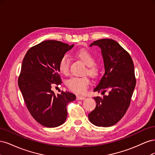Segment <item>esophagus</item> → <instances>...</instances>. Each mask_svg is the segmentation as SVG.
Instances as JSON below:
<instances>
[{"instance_id": "34e87169", "label": "esophagus", "mask_w": 155, "mask_h": 155, "mask_svg": "<svg viewBox=\"0 0 155 155\" xmlns=\"http://www.w3.org/2000/svg\"><path fill=\"white\" fill-rule=\"evenodd\" d=\"M85 98L86 97L85 96H77V97H76V99L78 100H85Z\"/></svg>"}]
</instances>
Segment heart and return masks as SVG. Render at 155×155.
<instances>
[{"instance_id":"obj_1","label":"heart","mask_w":155,"mask_h":155,"mask_svg":"<svg viewBox=\"0 0 155 155\" xmlns=\"http://www.w3.org/2000/svg\"><path fill=\"white\" fill-rule=\"evenodd\" d=\"M77 56L87 65L85 72L91 77H96L100 72V67L95 63L94 55L86 50H79L77 52ZM59 71L67 75L69 72V59L67 55H64L61 59L59 63ZM90 84V80L87 76L72 77L67 81V86L74 92L78 94L85 93Z\"/></svg>"}]
</instances>
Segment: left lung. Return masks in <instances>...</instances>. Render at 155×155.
Masks as SVG:
<instances>
[{"mask_svg":"<svg viewBox=\"0 0 155 155\" xmlns=\"http://www.w3.org/2000/svg\"><path fill=\"white\" fill-rule=\"evenodd\" d=\"M92 46L101 48L105 68L94 91L103 94L109 91V94L94 97L96 106L88 114V119L94 125L107 127L118 123L129 107L136 86L134 64L129 54L114 40L100 39Z\"/></svg>","mask_w":155,"mask_h":155,"instance_id":"obj_1","label":"left lung"}]
</instances>
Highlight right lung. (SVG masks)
<instances>
[{"label": "right lung", "mask_w": 155, "mask_h": 155, "mask_svg": "<svg viewBox=\"0 0 155 155\" xmlns=\"http://www.w3.org/2000/svg\"><path fill=\"white\" fill-rule=\"evenodd\" d=\"M74 45L48 40L33 46L22 61L18 85L27 109L37 122L46 127H55L64 123L67 105L76 100V95L62 91L55 95L51 85L61 83L59 63Z\"/></svg>", "instance_id": "obj_1"}]
</instances>
